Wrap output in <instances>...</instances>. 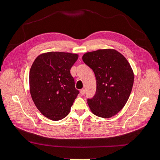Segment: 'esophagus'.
<instances>
[{"label":"esophagus","instance_id":"esophagus-1","mask_svg":"<svg viewBox=\"0 0 160 160\" xmlns=\"http://www.w3.org/2000/svg\"><path fill=\"white\" fill-rule=\"evenodd\" d=\"M80 94L82 96V95H84V93H85V90H84V89H82L80 90Z\"/></svg>","mask_w":160,"mask_h":160}]
</instances>
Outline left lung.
I'll return each instance as SVG.
<instances>
[{
  "label": "left lung",
  "instance_id": "8db88e82",
  "mask_svg": "<svg viewBox=\"0 0 160 160\" xmlns=\"http://www.w3.org/2000/svg\"><path fill=\"white\" fill-rule=\"evenodd\" d=\"M82 60L92 69L96 78V92L87 103L98 117L109 118L127 103L134 82V73L126 58L113 49L87 52Z\"/></svg>",
  "mask_w": 160,
  "mask_h": 160
}]
</instances>
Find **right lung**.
<instances>
[{"mask_svg":"<svg viewBox=\"0 0 160 160\" xmlns=\"http://www.w3.org/2000/svg\"><path fill=\"white\" fill-rule=\"evenodd\" d=\"M76 53L51 52L40 54L29 71V89L36 107L44 116L58 121L69 113L79 91L70 69Z\"/></svg>","mask_w":160,"mask_h":160,"instance_id":"obj_1","label":"right lung"}]
</instances>
